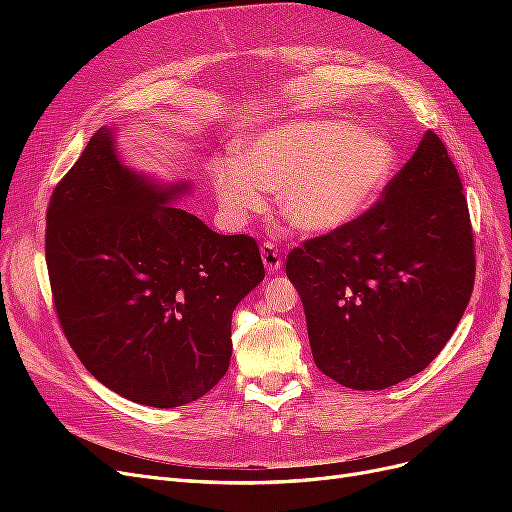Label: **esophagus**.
Segmentation results:
<instances>
[{"mask_svg": "<svg viewBox=\"0 0 512 512\" xmlns=\"http://www.w3.org/2000/svg\"><path fill=\"white\" fill-rule=\"evenodd\" d=\"M260 258H262V265H265V269L269 273H277L282 267V256H280V250L273 243H265L260 247Z\"/></svg>", "mask_w": 512, "mask_h": 512, "instance_id": "obj_1", "label": "esophagus"}]
</instances>
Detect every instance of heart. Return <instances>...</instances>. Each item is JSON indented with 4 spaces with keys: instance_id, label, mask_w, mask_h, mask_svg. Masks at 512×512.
<instances>
[{
    "instance_id": "b5f03b06",
    "label": "heart",
    "mask_w": 512,
    "mask_h": 512,
    "mask_svg": "<svg viewBox=\"0 0 512 512\" xmlns=\"http://www.w3.org/2000/svg\"><path fill=\"white\" fill-rule=\"evenodd\" d=\"M399 151L380 130L346 119H288L256 132L239 153L215 162L224 218L245 224L277 190L284 218L307 235H331L378 205L397 175Z\"/></svg>"
}]
</instances>
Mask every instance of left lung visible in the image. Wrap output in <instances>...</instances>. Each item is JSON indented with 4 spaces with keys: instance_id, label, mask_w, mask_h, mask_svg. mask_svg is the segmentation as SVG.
Listing matches in <instances>:
<instances>
[{
    "instance_id": "left-lung-1",
    "label": "left lung",
    "mask_w": 512,
    "mask_h": 512,
    "mask_svg": "<svg viewBox=\"0 0 512 512\" xmlns=\"http://www.w3.org/2000/svg\"><path fill=\"white\" fill-rule=\"evenodd\" d=\"M474 271L463 185L431 130L374 209L286 262L316 367L356 391L399 384L436 359L470 303Z\"/></svg>"
}]
</instances>
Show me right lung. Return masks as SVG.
<instances>
[{
  "label": "right lung",
  "mask_w": 512,
  "mask_h": 512,
  "mask_svg": "<svg viewBox=\"0 0 512 512\" xmlns=\"http://www.w3.org/2000/svg\"><path fill=\"white\" fill-rule=\"evenodd\" d=\"M164 183L123 164L117 128L89 138L46 211V267L70 346L106 389L153 408L209 393L230 365L232 312L262 280L258 245L218 235Z\"/></svg>",
  "instance_id": "right-lung-1"
}]
</instances>
